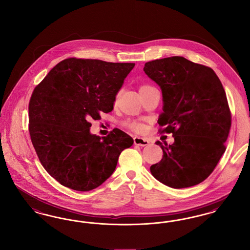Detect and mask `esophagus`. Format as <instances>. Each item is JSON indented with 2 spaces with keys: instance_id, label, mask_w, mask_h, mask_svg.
Here are the masks:
<instances>
[{
  "instance_id": "obj_1",
  "label": "esophagus",
  "mask_w": 250,
  "mask_h": 250,
  "mask_svg": "<svg viewBox=\"0 0 250 250\" xmlns=\"http://www.w3.org/2000/svg\"><path fill=\"white\" fill-rule=\"evenodd\" d=\"M133 142H134V145H137L140 146H146L149 145V141L147 139L142 138V137H134Z\"/></svg>"
}]
</instances>
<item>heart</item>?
Wrapping results in <instances>:
<instances>
[{
    "instance_id": "obj_1",
    "label": "heart",
    "mask_w": 250,
    "mask_h": 250,
    "mask_svg": "<svg viewBox=\"0 0 250 250\" xmlns=\"http://www.w3.org/2000/svg\"><path fill=\"white\" fill-rule=\"evenodd\" d=\"M150 87H152L150 85L143 84V85H141V86L139 87V92L141 93L143 91H145V90H146V89H148V88H150ZM123 124H124V126H125L126 128L130 129V130L134 131V132H136V133L142 132L143 130H145V125H144L143 123H141L140 121H137V120H126Z\"/></svg>"
}]
</instances>
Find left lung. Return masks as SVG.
<instances>
[{
	"label": "left lung",
	"instance_id": "left-lung-1",
	"mask_svg": "<svg viewBox=\"0 0 250 250\" xmlns=\"http://www.w3.org/2000/svg\"><path fill=\"white\" fill-rule=\"evenodd\" d=\"M144 71L163 92L159 132L174 138L172 145L156 142L163 159L150 172L174 188L200 184L226 150L231 114L223 86L213 69L178 56L148 62Z\"/></svg>",
	"mask_w": 250,
	"mask_h": 250
}]
</instances>
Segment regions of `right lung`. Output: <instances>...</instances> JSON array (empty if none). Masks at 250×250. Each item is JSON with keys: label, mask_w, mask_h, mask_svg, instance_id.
<instances>
[{"label": "right lung", "mask_w": 250, "mask_h": 250, "mask_svg": "<svg viewBox=\"0 0 250 250\" xmlns=\"http://www.w3.org/2000/svg\"><path fill=\"white\" fill-rule=\"evenodd\" d=\"M135 63L69 58L35 87L29 103V132L45 171L60 184L88 191L116 169L133 139L120 129L100 137L89 120L114 108L116 95Z\"/></svg>", "instance_id": "obj_1"}]
</instances>
